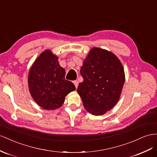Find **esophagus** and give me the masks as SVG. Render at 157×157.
Here are the masks:
<instances>
[{"label": "esophagus", "instance_id": "1", "mask_svg": "<svg viewBox=\"0 0 157 157\" xmlns=\"http://www.w3.org/2000/svg\"><path fill=\"white\" fill-rule=\"evenodd\" d=\"M74 85H75V88H76V89H77L78 87V84H79L78 80H75V81H74Z\"/></svg>", "mask_w": 157, "mask_h": 157}]
</instances>
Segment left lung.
Returning a JSON list of instances; mask_svg holds the SVG:
<instances>
[{"mask_svg":"<svg viewBox=\"0 0 157 157\" xmlns=\"http://www.w3.org/2000/svg\"><path fill=\"white\" fill-rule=\"evenodd\" d=\"M80 73L83 81L78 93L90 113L102 115L120 98L125 79L121 62L111 52L94 47L84 59Z\"/></svg>","mask_w":157,"mask_h":157,"instance_id":"left-lung-1","label":"left lung"}]
</instances>
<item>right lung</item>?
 <instances>
[{
    "label": "right lung",
    "mask_w": 157,
    "mask_h": 157,
    "mask_svg": "<svg viewBox=\"0 0 157 157\" xmlns=\"http://www.w3.org/2000/svg\"><path fill=\"white\" fill-rule=\"evenodd\" d=\"M66 71L60 66L58 57L46 50L36 59L29 70L28 83L32 98L46 110L62 107L65 97L75 90L73 83L65 79Z\"/></svg>",
    "instance_id": "obj_1"
}]
</instances>
